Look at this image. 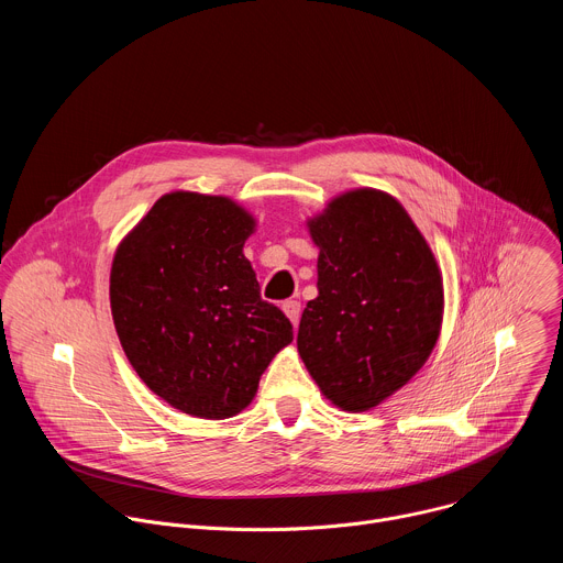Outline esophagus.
<instances>
[{"mask_svg": "<svg viewBox=\"0 0 563 563\" xmlns=\"http://www.w3.org/2000/svg\"><path fill=\"white\" fill-rule=\"evenodd\" d=\"M283 311H285V316L291 320V325L298 328V320H300V302H298V300H285V302H283Z\"/></svg>", "mask_w": 563, "mask_h": 563, "instance_id": "obj_1", "label": "esophagus"}]
</instances>
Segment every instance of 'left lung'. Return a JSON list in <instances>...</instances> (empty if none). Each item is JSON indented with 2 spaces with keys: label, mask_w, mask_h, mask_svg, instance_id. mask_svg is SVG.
Masks as SVG:
<instances>
[{
  "label": "left lung",
  "mask_w": 563,
  "mask_h": 563,
  "mask_svg": "<svg viewBox=\"0 0 563 563\" xmlns=\"http://www.w3.org/2000/svg\"><path fill=\"white\" fill-rule=\"evenodd\" d=\"M318 296L298 325V354L320 394L367 412L430 358L443 323L441 267L406 207L380 189L334 196L307 218Z\"/></svg>",
  "instance_id": "obj_1"
}]
</instances>
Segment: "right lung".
Instances as JSON below:
<instances>
[{"label": "right lung", "instance_id": "right-lung-1", "mask_svg": "<svg viewBox=\"0 0 563 563\" xmlns=\"http://www.w3.org/2000/svg\"><path fill=\"white\" fill-rule=\"evenodd\" d=\"M254 231L256 218L229 196L172 191L115 250L109 298L122 350L142 383L183 415L243 412L294 339L243 254Z\"/></svg>", "mask_w": 563, "mask_h": 563}]
</instances>
